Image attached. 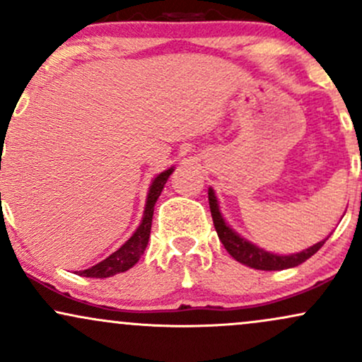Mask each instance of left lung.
I'll list each match as a JSON object with an SVG mask.
<instances>
[{
	"label": "left lung",
	"instance_id": "left-lung-1",
	"mask_svg": "<svg viewBox=\"0 0 362 362\" xmlns=\"http://www.w3.org/2000/svg\"><path fill=\"white\" fill-rule=\"evenodd\" d=\"M209 209L211 216H213V223L216 231H218L219 240L224 245L228 253L233 257L235 260H238L240 264L248 265L252 269H259V271H282V269L296 267V265L303 264L305 260H308L311 255H315L320 248L323 247L325 240L323 242H318L313 247L306 248L300 253H293V255H274V253H269L262 248L255 247L247 240H243L242 236H238L224 223L221 213H219L218 201H216V195L213 189H209Z\"/></svg>",
	"mask_w": 362,
	"mask_h": 362
}]
</instances>
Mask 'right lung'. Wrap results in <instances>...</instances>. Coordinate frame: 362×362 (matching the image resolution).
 Wrapping results in <instances>:
<instances>
[{"label": "right lung", "mask_w": 362, "mask_h": 362, "mask_svg": "<svg viewBox=\"0 0 362 362\" xmlns=\"http://www.w3.org/2000/svg\"><path fill=\"white\" fill-rule=\"evenodd\" d=\"M173 168H168L167 172L160 173L155 180H153L151 187H149L148 201H146V209H144L143 221H141L139 228L134 231V235L127 240L117 252L112 253L110 257H107L105 260L100 264L93 265V267L81 271L80 276L83 277H95V279H103V277L115 276V274L129 271L132 265L141 259L144 250H146V245L149 240V233H151V221H153V211H155L156 199L160 197L161 190H163L165 184H167L168 177L172 175Z\"/></svg>", "instance_id": "obj_1"}]
</instances>
